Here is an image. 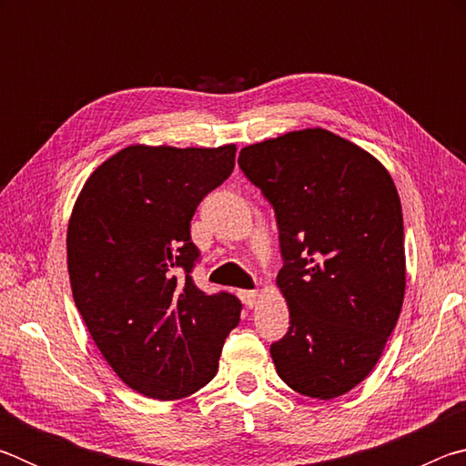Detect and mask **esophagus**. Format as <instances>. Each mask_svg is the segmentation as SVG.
I'll return each mask as SVG.
<instances>
[{"instance_id": "1", "label": "esophagus", "mask_w": 466, "mask_h": 466, "mask_svg": "<svg viewBox=\"0 0 466 466\" xmlns=\"http://www.w3.org/2000/svg\"><path fill=\"white\" fill-rule=\"evenodd\" d=\"M238 296H240V299L244 302V306H247V309H252V306H255V302H257V289H240L238 291Z\"/></svg>"}]
</instances>
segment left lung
I'll use <instances>...</instances> for the list:
<instances>
[{
    "label": "left lung",
    "mask_w": 466,
    "mask_h": 466,
    "mask_svg": "<svg viewBox=\"0 0 466 466\" xmlns=\"http://www.w3.org/2000/svg\"><path fill=\"white\" fill-rule=\"evenodd\" d=\"M238 164L278 219L289 329L271 343L273 364L304 397H341L372 372L403 306L397 187L374 156L325 129L242 147Z\"/></svg>",
    "instance_id": "left-lung-1"
}]
</instances>
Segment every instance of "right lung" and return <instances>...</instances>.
Returning a JSON list of instances; mask_svg holds the SVG:
<instances>
[{"instance_id": "right-lung-1", "label": "right lung", "mask_w": 466, "mask_h": 466, "mask_svg": "<svg viewBox=\"0 0 466 466\" xmlns=\"http://www.w3.org/2000/svg\"><path fill=\"white\" fill-rule=\"evenodd\" d=\"M236 146H131L92 172L67 228L74 302L108 366L149 399L187 397L218 372L240 299L195 286L191 219L234 170Z\"/></svg>"}]
</instances>
